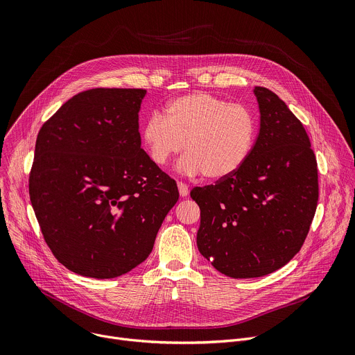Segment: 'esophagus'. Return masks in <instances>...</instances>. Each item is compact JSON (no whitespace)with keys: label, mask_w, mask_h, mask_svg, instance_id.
<instances>
[{"label":"esophagus","mask_w":355,"mask_h":355,"mask_svg":"<svg viewBox=\"0 0 355 355\" xmlns=\"http://www.w3.org/2000/svg\"><path fill=\"white\" fill-rule=\"evenodd\" d=\"M177 187H178L180 195H181L182 198H185V196L189 193V188H188V185H187V184H184V182H178V184H177Z\"/></svg>","instance_id":"1"}]
</instances>
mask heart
Returning a JSON list of instances; mask_svg holds the SVG:
<instances>
[{"instance_id": "b5f03b06", "label": "heart", "mask_w": 355, "mask_h": 355, "mask_svg": "<svg viewBox=\"0 0 355 355\" xmlns=\"http://www.w3.org/2000/svg\"><path fill=\"white\" fill-rule=\"evenodd\" d=\"M140 135L155 164L166 166L185 147L188 153L178 166L181 173L223 181L248 160L256 122L244 107L229 105L207 92H193L170 101L166 118L150 115Z\"/></svg>"}]
</instances>
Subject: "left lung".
Listing matches in <instances>:
<instances>
[{
  "label": "left lung",
  "mask_w": 355,
  "mask_h": 355,
  "mask_svg": "<svg viewBox=\"0 0 355 355\" xmlns=\"http://www.w3.org/2000/svg\"><path fill=\"white\" fill-rule=\"evenodd\" d=\"M260 132L245 164L215 185L196 187V244L230 278L268 275L305 241L318 198V163L309 136L284 101L254 87Z\"/></svg>",
  "instance_id": "1"
}]
</instances>
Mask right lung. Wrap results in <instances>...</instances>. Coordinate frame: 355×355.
<instances>
[{
    "mask_svg": "<svg viewBox=\"0 0 355 355\" xmlns=\"http://www.w3.org/2000/svg\"><path fill=\"white\" fill-rule=\"evenodd\" d=\"M144 95L80 92L39 130L31 202L44 241L78 275L110 279L137 267L178 200L175 181L140 147Z\"/></svg>",
    "mask_w": 355,
    "mask_h": 355,
    "instance_id": "right-lung-1",
    "label": "right lung"
}]
</instances>
